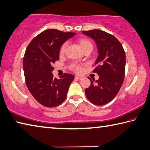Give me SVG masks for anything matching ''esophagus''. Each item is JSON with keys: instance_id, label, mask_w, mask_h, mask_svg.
I'll list each match as a JSON object with an SVG mask.
<instances>
[{"instance_id": "esophagus-1", "label": "esophagus", "mask_w": 150, "mask_h": 150, "mask_svg": "<svg viewBox=\"0 0 150 150\" xmlns=\"http://www.w3.org/2000/svg\"><path fill=\"white\" fill-rule=\"evenodd\" d=\"M75 79H76V80H81V79H82V78L80 77V76H75Z\"/></svg>"}]
</instances>
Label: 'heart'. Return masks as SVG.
<instances>
[{"instance_id":"b5f03b06","label":"heart","mask_w":150,"mask_h":150,"mask_svg":"<svg viewBox=\"0 0 150 150\" xmlns=\"http://www.w3.org/2000/svg\"><path fill=\"white\" fill-rule=\"evenodd\" d=\"M79 44H80L81 49H82L83 50L84 49L87 48V47H91V48H92V47H93L91 42H90L89 40H87V39H81V40L79 41ZM67 46H68L67 42H64V44H62V46H61V48H60V53H61V54H63V53L65 52ZM73 68H74V69L76 70V72H79L80 70V67H78L77 65L73 66Z\"/></svg>"}]
</instances>
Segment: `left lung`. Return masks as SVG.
Segmentation results:
<instances>
[{
	"instance_id": "left-lung-1",
	"label": "left lung",
	"mask_w": 150,
	"mask_h": 150,
	"mask_svg": "<svg viewBox=\"0 0 150 150\" xmlns=\"http://www.w3.org/2000/svg\"><path fill=\"white\" fill-rule=\"evenodd\" d=\"M83 35L95 40L98 57L93 72L99 76L98 80H91V86L85 90L89 101L98 106L108 104L114 99L122 86L125 69V53L117 39L105 31L94 29L82 31Z\"/></svg>"
}]
</instances>
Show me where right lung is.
<instances>
[{
  "instance_id": "add662e5",
  "label": "right lung",
  "mask_w": 150,
  "mask_h": 150,
  "mask_svg": "<svg viewBox=\"0 0 150 150\" xmlns=\"http://www.w3.org/2000/svg\"><path fill=\"white\" fill-rule=\"evenodd\" d=\"M76 35L57 29H47L30 42L23 61L25 81L33 97L46 107L59 106L66 99L74 76L64 74L57 79L52 72V64L59 59L62 44Z\"/></svg>"
}]
</instances>
